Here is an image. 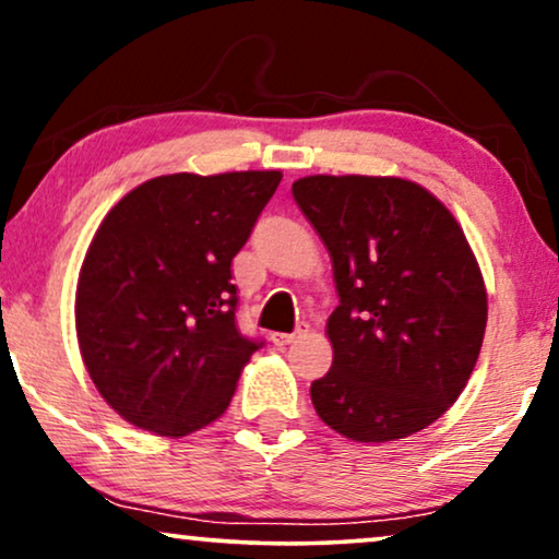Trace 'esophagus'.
<instances>
[{
	"mask_svg": "<svg viewBox=\"0 0 559 559\" xmlns=\"http://www.w3.org/2000/svg\"><path fill=\"white\" fill-rule=\"evenodd\" d=\"M306 332H309V326L298 324L296 332H290V334H286V332H273V334H271V342L276 344V347H286V344H290V342L296 340V336H301V334H306Z\"/></svg>",
	"mask_w": 559,
	"mask_h": 559,
	"instance_id": "esophagus-1",
	"label": "esophagus"
}]
</instances>
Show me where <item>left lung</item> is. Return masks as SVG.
<instances>
[{"mask_svg":"<svg viewBox=\"0 0 559 559\" xmlns=\"http://www.w3.org/2000/svg\"><path fill=\"white\" fill-rule=\"evenodd\" d=\"M294 200L332 255L340 306L332 369L311 382L319 418L359 443L418 433L466 388L486 288L455 217L397 177L296 179Z\"/></svg>","mask_w":559,"mask_h":559,"instance_id":"8db88e82","label":"left lung"}]
</instances>
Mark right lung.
I'll return each instance as SVG.
<instances>
[{
	"instance_id": "obj_1",
	"label": "right lung",
	"mask_w": 559,
	"mask_h": 559,
	"mask_svg": "<svg viewBox=\"0 0 559 559\" xmlns=\"http://www.w3.org/2000/svg\"><path fill=\"white\" fill-rule=\"evenodd\" d=\"M281 171L167 175L108 212L85 253L75 332L100 397L141 430L194 433L230 405L263 340L240 334L233 258Z\"/></svg>"
}]
</instances>
